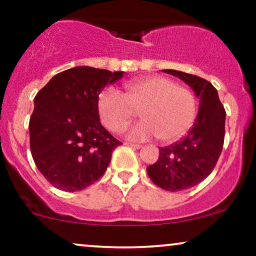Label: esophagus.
I'll return each mask as SVG.
<instances>
[{"label":"esophagus","instance_id":"esophagus-1","mask_svg":"<svg viewBox=\"0 0 256 256\" xmlns=\"http://www.w3.org/2000/svg\"><path fill=\"white\" fill-rule=\"evenodd\" d=\"M125 146H131V148H134V149H140V148H142V146H140V144H134V143H128V142H126Z\"/></svg>","mask_w":256,"mask_h":256}]
</instances>
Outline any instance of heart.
Here are the masks:
<instances>
[{"mask_svg": "<svg viewBox=\"0 0 256 256\" xmlns=\"http://www.w3.org/2000/svg\"><path fill=\"white\" fill-rule=\"evenodd\" d=\"M98 108L101 122L112 132L122 131L138 110L143 119L128 128V138L146 140L158 137L172 142L192 126L196 100L188 88L162 76H152L128 83L124 94L107 88L100 94Z\"/></svg>", "mask_w": 256, "mask_h": 256, "instance_id": "heart-1", "label": "heart"}]
</instances>
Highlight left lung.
<instances>
[{
	"instance_id": "8db88e82",
	"label": "left lung",
	"mask_w": 256,
	"mask_h": 256,
	"mask_svg": "<svg viewBox=\"0 0 256 256\" xmlns=\"http://www.w3.org/2000/svg\"><path fill=\"white\" fill-rule=\"evenodd\" d=\"M162 71L180 78L200 98L198 118L186 136L171 146H160L158 161L146 167L155 185L179 192L201 183L216 167L224 146L226 112L218 91L208 80L176 70Z\"/></svg>"
}]
</instances>
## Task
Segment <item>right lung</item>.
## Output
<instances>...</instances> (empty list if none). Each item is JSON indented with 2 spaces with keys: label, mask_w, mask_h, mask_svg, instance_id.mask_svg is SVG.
Here are the masks:
<instances>
[{
  "label": "right lung",
  "mask_w": 256,
  "mask_h": 256,
  "mask_svg": "<svg viewBox=\"0 0 256 256\" xmlns=\"http://www.w3.org/2000/svg\"><path fill=\"white\" fill-rule=\"evenodd\" d=\"M122 72L79 66L54 76L34 98L30 148L43 177L62 192L98 180L122 144L100 122L98 95Z\"/></svg>",
  "instance_id": "add662e5"
}]
</instances>
